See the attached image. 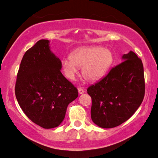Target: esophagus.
I'll use <instances>...</instances> for the list:
<instances>
[{"instance_id":"34e87169","label":"esophagus","mask_w":158,"mask_h":158,"mask_svg":"<svg viewBox=\"0 0 158 158\" xmlns=\"http://www.w3.org/2000/svg\"><path fill=\"white\" fill-rule=\"evenodd\" d=\"M78 93H79V95H81V94H83V93H84V89H81V88H79V89H78Z\"/></svg>"}]
</instances>
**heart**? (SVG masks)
Instances as JSON below:
<instances>
[{
  "label": "heart",
  "mask_w": 158,
  "mask_h": 158,
  "mask_svg": "<svg viewBox=\"0 0 158 158\" xmlns=\"http://www.w3.org/2000/svg\"><path fill=\"white\" fill-rule=\"evenodd\" d=\"M113 53L101 47H86L77 49L71 56L63 58L61 66L68 79L73 81L82 67V75L90 81H98L105 77L113 65Z\"/></svg>",
  "instance_id": "heart-1"
}]
</instances>
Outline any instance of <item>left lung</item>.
Instances as JSON below:
<instances>
[{
    "label": "left lung",
    "instance_id": "left-lung-1",
    "mask_svg": "<svg viewBox=\"0 0 158 158\" xmlns=\"http://www.w3.org/2000/svg\"><path fill=\"white\" fill-rule=\"evenodd\" d=\"M122 60L123 62L87 89L92 98L91 119L100 127H115L127 121L143 100L142 61L132 51L123 56Z\"/></svg>",
    "mask_w": 158,
    "mask_h": 158
}]
</instances>
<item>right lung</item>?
<instances>
[{"mask_svg": "<svg viewBox=\"0 0 158 158\" xmlns=\"http://www.w3.org/2000/svg\"><path fill=\"white\" fill-rule=\"evenodd\" d=\"M40 40L23 55L17 74L15 95L35 123L50 129L65 118L68 105L78 97L77 88L61 73V61Z\"/></svg>", "mask_w": 158, "mask_h": 158, "instance_id": "add662e5", "label": "right lung"}]
</instances>
